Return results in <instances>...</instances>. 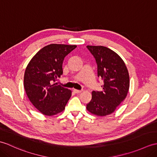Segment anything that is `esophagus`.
Masks as SVG:
<instances>
[{
  "instance_id": "1",
  "label": "esophagus",
  "mask_w": 157,
  "mask_h": 157,
  "mask_svg": "<svg viewBox=\"0 0 157 157\" xmlns=\"http://www.w3.org/2000/svg\"><path fill=\"white\" fill-rule=\"evenodd\" d=\"M73 92L76 94H79V93H81L82 91V90H75V89H73Z\"/></svg>"
}]
</instances>
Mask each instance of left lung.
<instances>
[{"label":"left lung","mask_w":157,"mask_h":157,"mask_svg":"<svg viewBox=\"0 0 157 157\" xmlns=\"http://www.w3.org/2000/svg\"><path fill=\"white\" fill-rule=\"evenodd\" d=\"M97 63L98 77L104 82L102 91H92L86 109L92 114H111L124 101L129 88L128 70L119 55L102 46H87Z\"/></svg>","instance_id":"1"}]
</instances>
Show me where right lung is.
Wrapping results in <instances>:
<instances>
[{
    "mask_svg": "<svg viewBox=\"0 0 157 157\" xmlns=\"http://www.w3.org/2000/svg\"><path fill=\"white\" fill-rule=\"evenodd\" d=\"M76 45L51 44L33 56L25 69L24 88L32 104L43 115L61 113L71 96V91L55 83L63 74L65 56Z\"/></svg>",
    "mask_w": 157,
    "mask_h": 157,
    "instance_id": "add662e5",
    "label": "right lung"
}]
</instances>
